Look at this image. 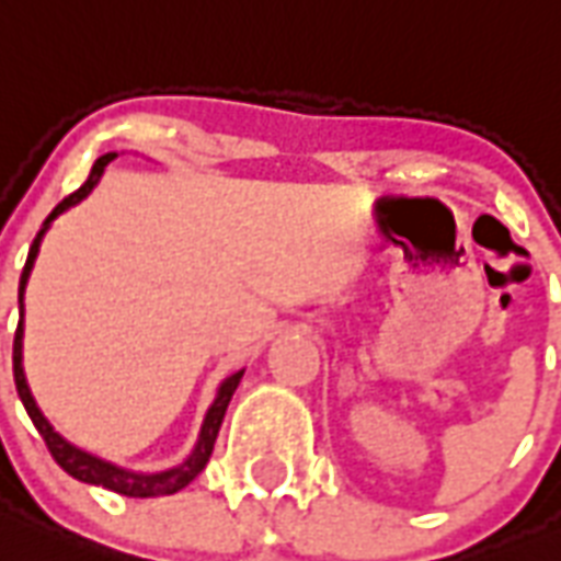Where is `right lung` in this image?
I'll return each mask as SVG.
<instances>
[{"label":"right lung","instance_id":"right-lung-1","mask_svg":"<svg viewBox=\"0 0 561 561\" xmlns=\"http://www.w3.org/2000/svg\"><path fill=\"white\" fill-rule=\"evenodd\" d=\"M116 154H102V158L95 160L93 169H90V178H87L84 184L78 186L76 193H69L64 202L55 207V210L46 216L43 221L41 233L34 237L32 249H28V260H25V268H23V277H20V304H23V293H25V284H28V275H32V266H34V257H37V251H41V240L46 228H49V221L55 216L78 204L84 198L95 184H99V178H102L104 167L114 160ZM23 310V307H20ZM242 380V371L231 375L225 383L219 386V394H216V401L213 407L207 410V419L202 424V436H198V445L195 450L190 454L184 466L178 468H169V471H160V474H134V471H125V468H116L111 462H104L99 457H90L84 450H78L67 442V438H60L51 424L43 419V412L37 410V403H34L32 392H28V383H25V375H23V319L16 324V333H14V383H16V392H20V401H23L25 412H28V419L34 421V427L37 433L43 436L46 447H49L51 459L58 462L69 477H76L81 483H90V485H102V489H111L116 494H125V497H160V494H175L181 492L184 485H190L195 477L202 474V468L207 466V459L213 454V445H216V436H219V427H221V419H225V410H228V403H231L233 392H237V386Z\"/></svg>","mask_w":561,"mask_h":561}]
</instances>
